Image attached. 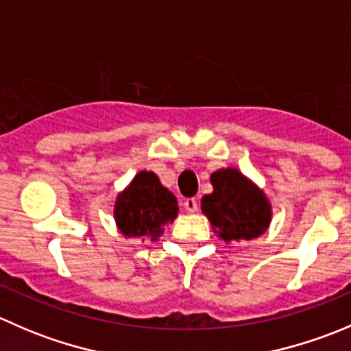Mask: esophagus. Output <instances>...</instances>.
<instances>
[{
	"label": "esophagus",
	"instance_id": "1",
	"mask_svg": "<svg viewBox=\"0 0 351 351\" xmlns=\"http://www.w3.org/2000/svg\"><path fill=\"white\" fill-rule=\"evenodd\" d=\"M183 207L186 208V212H197L198 204L195 198H186V200L183 202Z\"/></svg>",
	"mask_w": 351,
	"mask_h": 351
}]
</instances>
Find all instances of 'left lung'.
I'll return each instance as SVG.
<instances>
[{
	"instance_id": "obj_1",
	"label": "left lung",
	"mask_w": 351,
	"mask_h": 351,
	"mask_svg": "<svg viewBox=\"0 0 351 351\" xmlns=\"http://www.w3.org/2000/svg\"><path fill=\"white\" fill-rule=\"evenodd\" d=\"M214 192L202 197V212L224 243L250 241L268 229L271 205L263 190L236 168L212 173Z\"/></svg>"
}]
</instances>
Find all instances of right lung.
<instances>
[{
    "label": "right lung",
    "instance_id": "right-lung-1",
    "mask_svg": "<svg viewBox=\"0 0 351 351\" xmlns=\"http://www.w3.org/2000/svg\"><path fill=\"white\" fill-rule=\"evenodd\" d=\"M178 215L176 197L161 185L153 171H139L130 185L119 193L113 208L117 228L127 238L158 241L165 226Z\"/></svg>",
    "mask_w": 351,
    "mask_h": 351
}]
</instances>
